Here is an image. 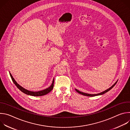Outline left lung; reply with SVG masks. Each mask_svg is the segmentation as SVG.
Returning a JSON list of instances; mask_svg holds the SVG:
<instances>
[{
    "mask_svg": "<svg viewBox=\"0 0 130 130\" xmlns=\"http://www.w3.org/2000/svg\"><path fill=\"white\" fill-rule=\"evenodd\" d=\"M117 81H118V80L112 86H110L109 88H108V89H107L106 90H104V91H102V92H100V93H98V94H87V93H85V92H82V91H79V90H78V89H76L75 88V90H76V91L77 92H78V93H79L80 94H81V95H83V96H88V97H94V96H99V95H103V94H105V93H106V92H107V91H108L109 90H110L111 89H112L115 85H116V84L117 83Z\"/></svg>",
    "mask_w": 130,
    "mask_h": 130,
    "instance_id": "left-lung-1",
    "label": "left lung"
}]
</instances>
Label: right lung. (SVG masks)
Instances as JSON below:
<instances>
[{"instance_id": "right-lung-1", "label": "right lung", "mask_w": 130, "mask_h": 130, "mask_svg": "<svg viewBox=\"0 0 130 130\" xmlns=\"http://www.w3.org/2000/svg\"><path fill=\"white\" fill-rule=\"evenodd\" d=\"M10 72V75L11 76V78L13 83H14V84L17 86V87L18 89H19L20 90H21L23 92H24V93L26 94V95H30V96H44V95H45L48 94L49 92H50L52 90V89L53 88L54 81V79H53L51 85L49 87H48L45 89L42 90L41 91H32L28 90L25 89V88L23 87L22 86H21L20 85L18 84L17 83V82L15 80V79H14L13 76H12L10 72Z\"/></svg>"}]
</instances>
